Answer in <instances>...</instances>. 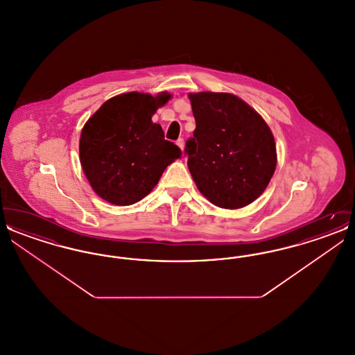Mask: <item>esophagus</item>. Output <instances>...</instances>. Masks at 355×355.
I'll return each instance as SVG.
<instances>
[{
    "label": "esophagus",
    "mask_w": 355,
    "mask_h": 355,
    "mask_svg": "<svg viewBox=\"0 0 355 355\" xmlns=\"http://www.w3.org/2000/svg\"><path fill=\"white\" fill-rule=\"evenodd\" d=\"M177 145L180 146L181 150H184V148H185V139H184V138H178V139H177Z\"/></svg>",
    "instance_id": "obj_1"
}]
</instances>
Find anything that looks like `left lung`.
Segmentation results:
<instances>
[{
  "label": "left lung",
  "mask_w": 355,
  "mask_h": 355,
  "mask_svg": "<svg viewBox=\"0 0 355 355\" xmlns=\"http://www.w3.org/2000/svg\"><path fill=\"white\" fill-rule=\"evenodd\" d=\"M196 130L186 141L187 168L203 196L241 209L269 185L277 166L274 135L263 119L230 93H190Z\"/></svg>",
  "instance_id": "8db88e82"
}]
</instances>
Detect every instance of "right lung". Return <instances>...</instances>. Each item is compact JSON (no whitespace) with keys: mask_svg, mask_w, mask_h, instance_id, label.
Returning a JSON list of instances; mask_svg holds the SVG:
<instances>
[{"mask_svg":"<svg viewBox=\"0 0 355 355\" xmlns=\"http://www.w3.org/2000/svg\"><path fill=\"white\" fill-rule=\"evenodd\" d=\"M171 98L130 92L105 102L87 119L80 138V162L92 189L119 206L141 201L162 173L181 158V149L166 141L153 114Z\"/></svg>","mask_w":355,"mask_h":355,"instance_id":"1","label":"right lung"}]
</instances>
